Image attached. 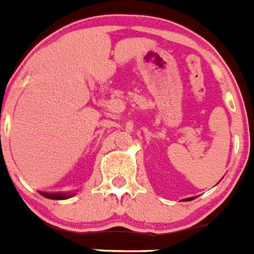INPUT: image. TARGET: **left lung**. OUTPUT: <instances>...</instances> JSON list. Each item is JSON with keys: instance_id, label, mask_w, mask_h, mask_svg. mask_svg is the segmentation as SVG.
<instances>
[{"instance_id": "1", "label": "left lung", "mask_w": 254, "mask_h": 254, "mask_svg": "<svg viewBox=\"0 0 254 254\" xmlns=\"http://www.w3.org/2000/svg\"><path fill=\"white\" fill-rule=\"evenodd\" d=\"M191 199V198H189V199H187V200H190Z\"/></svg>"}]
</instances>
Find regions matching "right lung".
Wrapping results in <instances>:
<instances>
[{
	"instance_id": "add662e5",
	"label": "right lung",
	"mask_w": 254,
	"mask_h": 254,
	"mask_svg": "<svg viewBox=\"0 0 254 254\" xmlns=\"http://www.w3.org/2000/svg\"><path fill=\"white\" fill-rule=\"evenodd\" d=\"M42 195H45L46 198H50V199H66V198L71 197L72 194H63V193H42Z\"/></svg>"
}]
</instances>
